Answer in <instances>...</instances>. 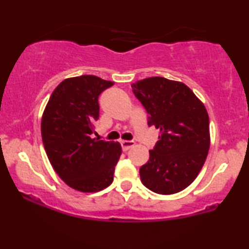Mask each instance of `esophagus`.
I'll return each instance as SVG.
<instances>
[{
    "instance_id": "obj_1",
    "label": "esophagus",
    "mask_w": 249,
    "mask_h": 249,
    "mask_svg": "<svg viewBox=\"0 0 249 249\" xmlns=\"http://www.w3.org/2000/svg\"><path fill=\"white\" fill-rule=\"evenodd\" d=\"M121 145H122L123 151H127L128 148L134 146V142H132V141H122Z\"/></svg>"
}]
</instances>
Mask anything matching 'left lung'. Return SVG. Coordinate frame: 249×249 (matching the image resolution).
<instances>
[{"label":"left lung","mask_w":249,"mask_h":249,"mask_svg":"<svg viewBox=\"0 0 249 249\" xmlns=\"http://www.w3.org/2000/svg\"><path fill=\"white\" fill-rule=\"evenodd\" d=\"M131 87L146 110L148 126L160 131L150 159L139 170L142 182L154 193H178L192 184L206 160V107L187 85L164 77H150Z\"/></svg>","instance_id":"1"}]
</instances>
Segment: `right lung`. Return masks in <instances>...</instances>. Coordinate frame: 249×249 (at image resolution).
<instances>
[{
	"label": "right lung",
	"mask_w": 249,
	"mask_h": 249,
	"mask_svg": "<svg viewBox=\"0 0 249 249\" xmlns=\"http://www.w3.org/2000/svg\"><path fill=\"white\" fill-rule=\"evenodd\" d=\"M113 84L92 75L67 78L51 93L43 112L42 141L50 164L79 192H98L113 181L121 144L91 137L99 118L98 97Z\"/></svg>",
	"instance_id": "right-lung-1"
}]
</instances>
